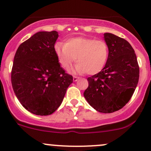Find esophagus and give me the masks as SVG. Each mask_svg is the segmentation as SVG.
I'll return each mask as SVG.
<instances>
[{
    "mask_svg": "<svg viewBox=\"0 0 151 151\" xmlns=\"http://www.w3.org/2000/svg\"><path fill=\"white\" fill-rule=\"evenodd\" d=\"M79 79H80V77H73V80H74V82L77 81Z\"/></svg>",
    "mask_w": 151,
    "mask_h": 151,
    "instance_id": "esophagus-1",
    "label": "esophagus"
}]
</instances>
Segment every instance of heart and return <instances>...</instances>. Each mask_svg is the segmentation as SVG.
Segmentation results:
<instances>
[{
  "label": "heart",
  "instance_id": "heart-1",
  "mask_svg": "<svg viewBox=\"0 0 151 151\" xmlns=\"http://www.w3.org/2000/svg\"><path fill=\"white\" fill-rule=\"evenodd\" d=\"M55 52L63 68L68 71L75 62L74 74H96L104 68L109 58V47L104 40L78 36L71 38L66 44L57 43Z\"/></svg>",
  "mask_w": 151,
  "mask_h": 151
}]
</instances>
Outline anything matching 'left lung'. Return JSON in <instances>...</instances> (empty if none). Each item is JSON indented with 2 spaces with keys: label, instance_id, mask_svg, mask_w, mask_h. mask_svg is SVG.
Returning a JSON list of instances; mask_svg holds the SVG:
<instances>
[{
  "label": "left lung",
  "instance_id": "obj_1",
  "mask_svg": "<svg viewBox=\"0 0 151 151\" xmlns=\"http://www.w3.org/2000/svg\"><path fill=\"white\" fill-rule=\"evenodd\" d=\"M104 36L109 58L100 72L88 78L84 96L98 112L112 113L131 99L139 81V68L134 50L127 41L112 33Z\"/></svg>",
  "mask_w": 151,
  "mask_h": 151
}]
</instances>
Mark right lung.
<instances>
[{
    "mask_svg": "<svg viewBox=\"0 0 151 151\" xmlns=\"http://www.w3.org/2000/svg\"><path fill=\"white\" fill-rule=\"evenodd\" d=\"M58 33L40 31L18 47L12 69V85L21 104L37 115L52 114L61 104L73 77L58 61Z\"/></svg>",
    "mask_w": 151,
    "mask_h": 151,
    "instance_id": "right-lung-1",
    "label": "right lung"
}]
</instances>
